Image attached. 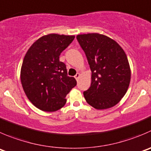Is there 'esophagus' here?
<instances>
[{"mask_svg": "<svg viewBox=\"0 0 151 151\" xmlns=\"http://www.w3.org/2000/svg\"><path fill=\"white\" fill-rule=\"evenodd\" d=\"M80 73H77V74H76V75L74 76V77H75V79L77 80V81H78V80H79V78H80Z\"/></svg>", "mask_w": 151, "mask_h": 151, "instance_id": "1", "label": "esophagus"}]
</instances>
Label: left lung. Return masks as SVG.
<instances>
[{"label":"left lung","instance_id":"left-lung-1","mask_svg":"<svg viewBox=\"0 0 151 151\" xmlns=\"http://www.w3.org/2000/svg\"><path fill=\"white\" fill-rule=\"evenodd\" d=\"M91 71V84L83 92L86 102L98 110L116 105L125 96L131 81L126 54L115 40L98 33L78 35Z\"/></svg>","mask_w":151,"mask_h":151}]
</instances>
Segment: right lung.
I'll list each match as a JSON object with an SVG mask.
<instances>
[{
	"instance_id": "1",
	"label": "right lung",
	"mask_w": 151,
	"mask_h": 151,
	"mask_svg": "<svg viewBox=\"0 0 151 151\" xmlns=\"http://www.w3.org/2000/svg\"><path fill=\"white\" fill-rule=\"evenodd\" d=\"M74 35L49 34L37 40L26 52L20 70V81L30 102L41 111L52 112L66 102L65 96L77 85L67 75L60 55L74 40Z\"/></svg>"
}]
</instances>
